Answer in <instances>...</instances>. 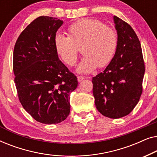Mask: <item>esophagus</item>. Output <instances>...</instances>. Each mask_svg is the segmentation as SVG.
I'll use <instances>...</instances> for the list:
<instances>
[{"label":"esophagus","mask_w":157,"mask_h":157,"mask_svg":"<svg viewBox=\"0 0 157 157\" xmlns=\"http://www.w3.org/2000/svg\"><path fill=\"white\" fill-rule=\"evenodd\" d=\"M83 79H84V77H83V76H77V80H78V82H81V81H82V80H83Z\"/></svg>","instance_id":"obj_1"}]
</instances>
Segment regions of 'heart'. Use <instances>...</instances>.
I'll return each instance as SVG.
<instances>
[{
  "label": "heart",
  "mask_w": 157,
  "mask_h": 157,
  "mask_svg": "<svg viewBox=\"0 0 157 157\" xmlns=\"http://www.w3.org/2000/svg\"><path fill=\"white\" fill-rule=\"evenodd\" d=\"M69 36L58 33L55 36V49L62 61L74 66L78 56V46L83 56L77 66V72L89 74L96 67L108 65L114 56L118 36L112 28L93 18H83L68 27Z\"/></svg>",
  "instance_id": "1"
}]
</instances>
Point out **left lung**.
<instances>
[{
	"mask_svg": "<svg viewBox=\"0 0 157 157\" xmlns=\"http://www.w3.org/2000/svg\"><path fill=\"white\" fill-rule=\"evenodd\" d=\"M118 46L104 71L92 78L97 110L104 117L119 119L131 113L142 93L145 67L140 41L130 25L113 16Z\"/></svg>",
	"mask_w": 157,
	"mask_h": 157,
	"instance_id": "8db88e82",
	"label": "left lung"
}]
</instances>
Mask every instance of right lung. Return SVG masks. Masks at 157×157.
<instances>
[{"label":"right lung","instance_id":"add662e5","mask_svg":"<svg viewBox=\"0 0 157 157\" xmlns=\"http://www.w3.org/2000/svg\"><path fill=\"white\" fill-rule=\"evenodd\" d=\"M63 21L40 16L19 36L13 51L15 83L20 102L36 121L58 124L70 113L76 76L60 61L54 38Z\"/></svg>","mask_w":157,"mask_h":157}]
</instances>
